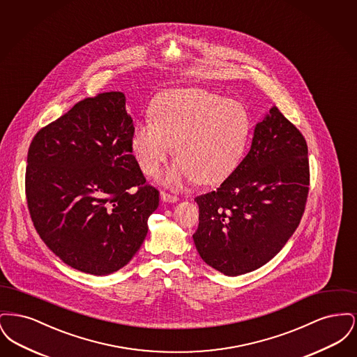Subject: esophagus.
Instances as JSON below:
<instances>
[{"label":"esophagus","mask_w":357,"mask_h":357,"mask_svg":"<svg viewBox=\"0 0 357 357\" xmlns=\"http://www.w3.org/2000/svg\"><path fill=\"white\" fill-rule=\"evenodd\" d=\"M160 197H162V199H163L165 202H171V204H174V202H178V201H179V198H178L176 195H174V194H169V192H166V191H162V192H160Z\"/></svg>","instance_id":"obj_1"}]
</instances>
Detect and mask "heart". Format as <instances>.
<instances>
[{
	"label": "heart",
	"mask_w": 357,
	"mask_h": 357,
	"mask_svg": "<svg viewBox=\"0 0 357 357\" xmlns=\"http://www.w3.org/2000/svg\"><path fill=\"white\" fill-rule=\"evenodd\" d=\"M149 118L136 124L131 151L142 171L155 176L174 144L178 159L163 176L167 186L191 179L207 186L221 183L241 163L252 132V119L242 102L199 88L159 93Z\"/></svg>",
	"instance_id": "obj_1"
}]
</instances>
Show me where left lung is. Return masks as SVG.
<instances>
[{
    "mask_svg": "<svg viewBox=\"0 0 357 357\" xmlns=\"http://www.w3.org/2000/svg\"><path fill=\"white\" fill-rule=\"evenodd\" d=\"M307 191L305 139L273 105L236 171L195 198L199 225L192 238L201 258L231 277L264 266L296 231Z\"/></svg>",
    "mask_w": 357,
    "mask_h": 357,
    "instance_id": "1",
    "label": "left lung"
}]
</instances>
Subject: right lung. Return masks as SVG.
<instances>
[{"label":"right lung","mask_w":357,"mask_h":357,"mask_svg":"<svg viewBox=\"0 0 357 357\" xmlns=\"http://www.w3.org/2000/svg\"><path fill=\"white\" fill-rule=\"evenodd\" d=\"M134 128L124 93L105 92L75 104L31 143L25 190L34 227L76 271L118 272L147 236L159 191L132 155Z\"/></svg>","instance_id":"add662e5"}]
</instances>
